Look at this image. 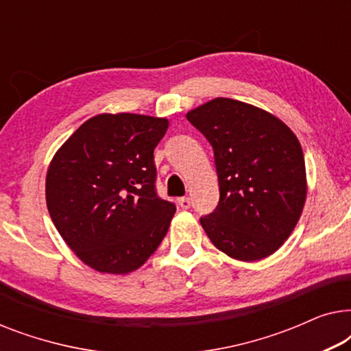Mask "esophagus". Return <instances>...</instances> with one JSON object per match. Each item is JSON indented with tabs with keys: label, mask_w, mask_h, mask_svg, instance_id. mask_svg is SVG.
Returning a JSON list of instances; mask_svg holds the SVG:
<instances>
[{
	"label": "esophagus",
	"mask_w": 351,
	"mask_h": 351,
	"mask_svg": "<svg viewBox=\"0 0 351 351\" xmlns=\"http://www.w3.org/2000/svg\"><path fill=\"white\" fill-rule=\"evenodd\" d=\"M179 206H180L182 209H190L191 201H190L189 196H184V198H179Z\"/></svg>",
	"instance_id": "obj_1"
}]
</instances>
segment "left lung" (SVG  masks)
<instances>
[{
  "label": "left lung",
  "mask_w": 351,
  "mask_h": 351,
  "mask_svg": "<svg viewBox=\"0 0 351 351\" xmlns=\"http://www.w3.org/2000/svg\"><path fill=\"white\" fill-rule=\"evenodd\" d=\"M214 150L220 198L199 219L213 244L244 262L285 243L304 209L305 161L294 132L265 110L217 97L186 113Z\"/></svg>",
  "instance_id": "1"
}]
</instances>
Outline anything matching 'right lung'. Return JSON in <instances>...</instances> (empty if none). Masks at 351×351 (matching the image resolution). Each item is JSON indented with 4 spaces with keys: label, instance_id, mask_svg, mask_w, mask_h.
I'll use <instances>...</instances> for the list:
<instances>
[{
    "label": "right lung",
    "instance_id": "1",
    "mask_svg": "<svg viewBox=\"0 0 351 351\" xmlns=\"http://www.w3.org/2000/svg\"><path fill=\"white\" fill-rule=\"evenodd\" d=\"M167 126L166 118L104 113L81 124L52 158L47 210L94 270H137L166 237L176 204L156 193L153 152Z\"/></svg>",
    "mask_w": 351,
    "mask_h": 351
}]
</instances>
